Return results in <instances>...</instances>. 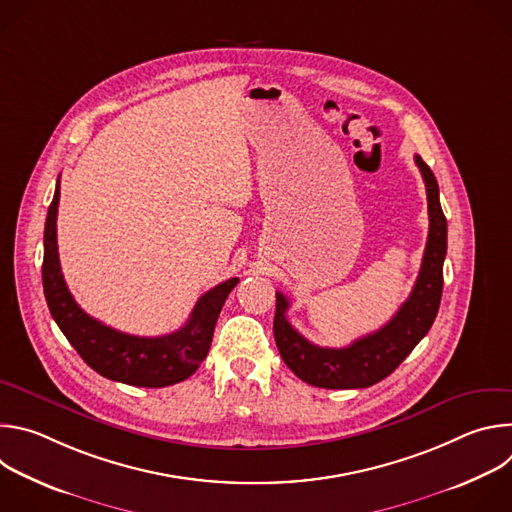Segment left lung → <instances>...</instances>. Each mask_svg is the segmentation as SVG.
<instances>
[{"instance_id":"1","label":"left lung","mask_w":512,"mask_h":512,"mask_svg":"<svg viewBox=\"0 0 512 512\" xmlns=\"http://www.w3.org/2000/svg\"><path fill=\"white\" fill-rule=\"evenodd\" d=\"M415 164L423 176L427 192L429 235L411 296L381 330L354 340L346 348L316 346L289 324V300L281 291L275 294V344L287 367L308 385L322 389H364L383 381L429 332L437 310H440L448 223L433 172L419 156H415Z\"/></svg>"}]
</instances>
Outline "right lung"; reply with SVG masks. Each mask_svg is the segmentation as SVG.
Returning <instances> with one entry per match:
<instances>
[{
	"instance_id": "add662e5",
	"label": "right lung",
	"mask_w": 512,
	"mask_h": 512,
	"mask_svg": "<svg viewBox=\"0 0 512 512\" xmlns=\"http://www.w3.org/2000/svg\"><path fill=\"white\" fill-rule=\"evenodd\" d=\"M58 200L60 180L56 182L44 227L42 285L48 310L62 334L75 346L89 367L105 379L131 387L154 389L188 379L206 358L218 314H221L233 287L239 283V277H231L208 289L196 302L188 322L172 334L145 338L119 332L91 318L70 296L58 261Z\"/></svg>"
}]
</instances>
